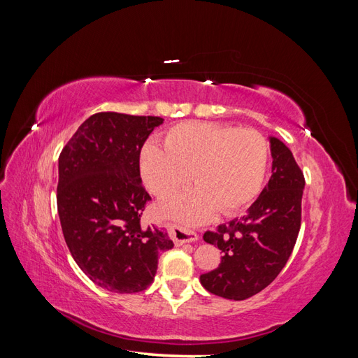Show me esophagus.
I'll list each match as a JSON object with an SVG mask.
<instances>
[{"mask_svg":"<svg viewBox=\"0 0 358 358\" xmlns=\"http://www.w3.org/2000/svg\"><path fill=\"white\" fill-rule=\"evenodd\" d=\"M169 234L175 242V245H183V243H189V242H196L199 241V236L197 233L194 231H188L187 229H183L180 225H175V224H170L169 225Z\"/></svg>","mask_w":358,"mask_h":358,"instance_id":"1","label":"esophagus"}]
</instances>
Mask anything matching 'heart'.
<instances>
[{"label":"heart","instance_id":"obj_1","mask_svg":"<svg viewBox=\"0 0 358 358\" xmlns=\"http://www.w3.org/2000/svg\"><path fill=\"white\" fill-rule=\"evenodd\" d=\"M268 161L266 138L252 128L236 129L212 122H182L164 137V149L148 143L140 154L146 187L158 199H170L188 185L196 188L161 206V212L196 224L220 210L233 215L262 189Z\"/></svg>","mask_w":358,"mask_h":358}]
</instances>
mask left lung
Returning a JSON list of instances; mask_svg holds the SVG:
<instances>
[{
	"mask_svg": "<svg viewBox=\"0 0 358 358\" xmlns=\"http://www.w3.org/2000/svg\"><path fill=\"white\" fill-rule=\"evenodd\" d=\"M270 138L272 176L242 218L206 231L203 239L222 251L221 264L200 276L215 296L245 300L275 280L294 249L301 222L305 178L291 150Z\"/></svg>",
	"mask_w": 358,
	"mask_h": 358,
	"instance_id": "8db88e82",
	"label": "left lung"
}]
</instances>
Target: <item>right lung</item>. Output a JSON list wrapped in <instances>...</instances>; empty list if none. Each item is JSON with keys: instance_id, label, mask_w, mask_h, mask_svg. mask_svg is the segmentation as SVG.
Returning a JSON list of instances; mask_svg holds the SVG:
<instances>
[{"instance_id": "add662e5", "label": "right lung", "mask_w": 358, "mask_h": 358, "mask_svg": "<svg viewBox=\"0 0 358 358\" xmlns=\"http://www.w3.org/2000/svg\"><path fill=\"white\" fill-rule=\"evenodd\" d=\"M164 119L101 112L90 116L58 161L57 203L74 262L95 285L129 294L154 282L166 231L142 224L150 196L140 178V150Z\"/></svg>"}]
</instances>
